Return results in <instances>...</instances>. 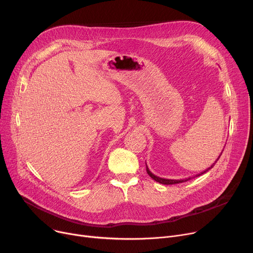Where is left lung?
I'll return each instance as SVG.
<instances>
[{
  "instance_id": "left-lung-1",
  "label": "left lung",
  "mask_w": 253,
  "mask_h": 253,
  "mask_svg": "<svg viewBox=\"0 0 253 253\" xmlns=\"http://www.w3.org/2000/svg\"><path fill=\"white\" fill-rule=\"evenodd\" d=\"M222 152H223V150H222ZM222 152L220 153V155L218 156V158L216 159L215 160V162L212 164L209 168H207L206 170H204V171H202L201 173H199V174H196V176H200V175H202V174H204V173H206V172L209 170V169H211L212 167L214 166V164L218 161V159H219V157L221 156V154H222ZM147 172H148V174L154 179V180H156L157 182H160V183H162V184H175V183H180V182H183V181H187V180H189V179H191V178H193V177H187V178H184V179H167V178H162V177H159V176H156L155 174H153L152 172L150 171V169H149V167L147 166ZM195 177V176H194Z\"/></svg>"
}]
</instances>
